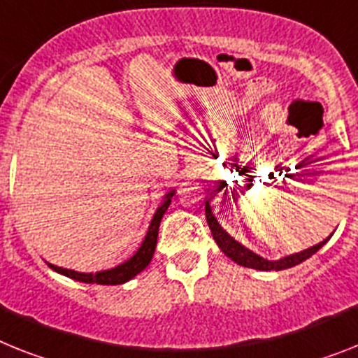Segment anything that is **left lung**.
Instances as JSON below:
<instances>
[{
	"mask_svg": "<svg viewBox=\"0 0 358 358\" xmlns=\"http://www.w3.org/2000/svg\"><path fill=\"white\" fill-rule=\"evenodd\" d=\"M206 218H207V224H209V229H211V233H213V238H215V242L218 244V248H220L222 251H224V253L231 258V260H235V262L240 264V266L251 267V269H260V271H282V269H287V267L296 266V264L308 260L311 255L317 253L318 249L326 244V240H324V242L313 245V248L306 249V251H300V253H296V255H289V257H286V258H280V260L269 262V260H266V258L258 257V255H255L253 251H249L248 248H244L242 244H238L235 238H231V236L227 235L224 229H222L220 224L216 222L209 202H206Z\"/></svg>",
	"mask_w": 358,
	"mask_h": 358,
	"instance_id": "obj_1",
	"label": "left lung"
}]
</instances>
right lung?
<instances>
[{"label": "right lung", "mask_w": 358, "mask_h": 358, "mask_svg": "<svg viewBox=\"0 0 358 358\" xmlns=\"http://www.w3.org/2000/svg\"><path fill=\"white\" fill-rule=\"evenodd\" d=\"M174 191L165 194V198L162 200V206L156 209L155 216H152V222L149 225V231H147L145 240L143 244L140 245V249L136 251V255H133V258H129L127 262L120 264L118 267L109 269V271H100V273H78L72 271V269H63V267L52 266L49 264L50 269L62 273V275L69 276V278H74V280L85 282V284H101V286H116V284H123V282L131 280L133 276H136L138 273H142L149 262L152 260V255H155L156 240H158V227H160L162 216L167 211V207L171 203V198H173Z\"/></svg>", "instance_id": "obj_1"}]
</instances>
